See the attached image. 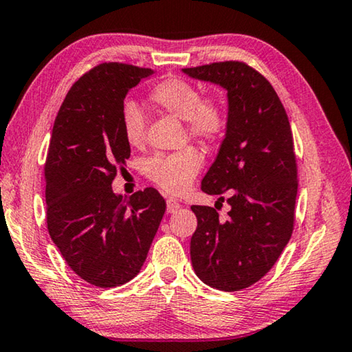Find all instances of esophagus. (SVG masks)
<instances>
[{"label": "esophagus", "mask_w": 352, "mask_h": 352, "mask_svg": "<svg viewBox=\"0 0 352 352\" xmlns=\"http://www.w3.org/2000/svg\"><path fill=\"white\" fill-rule=\"evenodd\" d=\"M179 208H181V204L177 201H175V199L166 201V212L168 213H176Z\"/></svg>", "instance_id": "obj_1"}]
</instances>
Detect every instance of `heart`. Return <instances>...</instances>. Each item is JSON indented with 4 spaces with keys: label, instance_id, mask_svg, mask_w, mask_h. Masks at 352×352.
<instances>
[{
    "label": "heart",
    "instance_id": "b5f03b06",
    "mask_svg": "<svg viewBox=\"0 0 352 352\" xmlns=\"http://www.w3.org/2000/svg\"><path fill=\"white\" fill-rule=\"evenodd\" d=\"M159 109L186 122L187 133L202 144L217 142L226 128V111L217 98L202 97V92L187 80L170 77L150 92ZM123 135L131 146H140L145 139V116L138 103L126 100L120 109ZM202 166L201 154L193 148L157 154L146 162V176L168 195H182L192 187Z\"/></svg>",
    "mask_w": 352,
    "mask_h": 352
}]
</instances>
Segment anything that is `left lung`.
Segmentation results:
<instances>
[{
    "label": "left lung",
    "instance_id": "left-lung-1",
    "mask_svg": "<svg viewBox=\"0 0 352 352\" xmlns=\"http://www.w3.org/2000/svg\"><path fill=\"white\" fill-rule=\"evenodd\" d=\"M227 91L226 138L201 190L230 212L192 206L198 227L190 243L195 274L219 291L255 285L291 239L297 199V160L285 107L266 78L241 61L182 69Z\"/></svg>",
    "mask_w": 352,
    "mask_h": 352
}]
</instances>
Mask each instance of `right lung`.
<instances>
[{"label": "right lung", "instance_id": "right-lung-1", "mask_svg": "<svg viewBox=\"0 0 352 352\" xmlns=\"http://www.w3.org/2000/svg\"><path fill=\"white\" fill-rule=\"evenodd\" d=\"M153 74L98 65L72 85L54 122L45 165L47 230L67 266L92 286L133 280L165 213L157 190L126 199L111 187L131 154L120 125L123 100Z\"/></svg>", "mask_w": 352, "mask_h": 352}]
</instances>
